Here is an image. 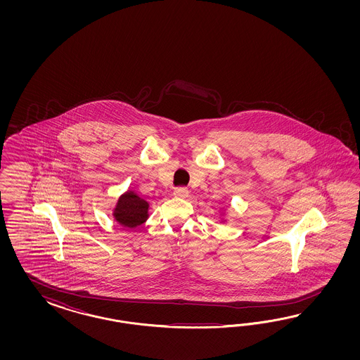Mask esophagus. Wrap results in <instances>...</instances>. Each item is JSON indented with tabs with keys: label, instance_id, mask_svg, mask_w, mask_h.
Instances as JSON below:
<instances>
[{
	"label": "esophagus",
	"instance_id": "obj_1",
	"mask_svg": "<svg viewBox=\"0 0 360 360\" xmlns=\"http://www.w3.org/2000/svg\"><path fill=\"white\" fill-rule=\"evenodd\" d=\"M174 195L181 199H186L188 196V190H186L185 187H178L174 190Z\"/></svg>",
	"mask_w": 360,
	"mask_h": 360
}]
</instances>
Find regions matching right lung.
<instances>
[{
	"instance_id": "obj_1",
	"label": "right lung",
	"mask_w": 360,
	"mask_h": 360,
	"mask_svg": "<svg viewBox=\"0 0 360 360\" xmlns=\"http://www.w3.org/2000/svg\"><path fill=\"white\" fill-rule=\"evenodd\" d=\"M149 203L134 191L128 190L119 198L113 208V218L127 229H136L149 218Z\"/></svg>"
}]
</instances>
